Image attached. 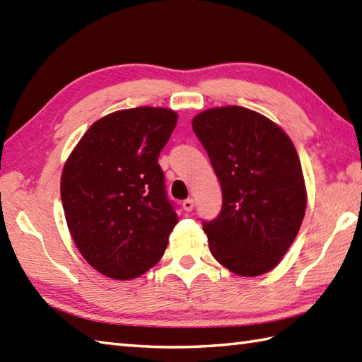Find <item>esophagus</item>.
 I'll return each instance as SVG.
<instances>
[{"label": "esophagus", "mask_w": 362, "mask_h": 362, "mask_svg": "<svg viewBox=\"0 0 362 362\" xmlns=\"http://www.w3.org/2000/svg\"><path fill=\"white\" fill-rule=\"evenodd\" d=\"M182 206H183V210H185V211H193L194 201H193V199H187V201H183Z\"/></svg>", "instance_id": "34e87169"}]
</instances>
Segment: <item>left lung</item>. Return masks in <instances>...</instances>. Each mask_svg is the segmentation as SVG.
Instances as JSON below:
<instances>
[{"instance_id":"1","label":"left lung","mask_w":362,"mask_h":362,"mask_svg":"<svg viewBox=\"0 0 362 362\" xmlns=\"http://www.w3.org/2000/svg\"><path fill=\"white\" fill-rule=\"evenodd\" d=\"M193 130L222 188L218 218L202 222L213 257L243 276L269 272L305 216L306 189L294 144L271 119L238 105L199 113Z\"/></svg>"}]
</instances>
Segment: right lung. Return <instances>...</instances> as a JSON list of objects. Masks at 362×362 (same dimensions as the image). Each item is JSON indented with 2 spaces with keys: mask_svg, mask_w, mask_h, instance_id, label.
<instances>
[{
  "mask_svg": "<svg viewBox=\"0 0 362 362\" xmlns=\"http://www.w3.org/2000/svg\"><path fill=\"white\" fill-rule=\"evenodd\" d=\"M177 113L158 107L98 119L66 160L60 196L68 228L98 272L130 280L163 257L177 224L158 156Z\"/></svg>",
  "mask_w": 362,
  "mask_h": 362,
  "instance_id": "add662e5",
  "label": "right lung"
}]
</instances>
